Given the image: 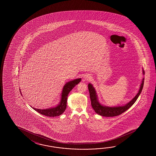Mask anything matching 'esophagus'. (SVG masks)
Returning a JSON list of instances; mask_svg holds the SVG:
<instances>
[{
	"label": "esophagus",
	"mask_w": 156,
	"mask_h": 156,
	"mask_svg": "<svg viewBox=\"0 0 156 156\" xmlns=\"http://www.w3.org/2000/svg\"><path fill=\"white\" fill-rule=\"evenodd\" d=\"M90 78H91V76H90V75L86 74V75H85L83 77V80H86V81H88V80H89L90 79Z\"/></svg>",
	"instance_id": "obj_1"
}]
</instances>
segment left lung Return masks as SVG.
<instances>
[{
    "mask_svg": "<svg viewBox=\"0 0 156 156\" xmlns=\"http://www.w3.org/2000/svg\"><path fill=\"white\" fill-rule=\"evenodd\" d=\"M143 75H144V71L142 69ZM144 78H143L142 83H140V86L139 87V91L136 94V96H134L129 102L126 103V104L121 105V106H108L104 105L100 103L98 97L97 95L96 90L94 88L93 85L89 83L88 84V89L89 91L91 103V106L93 107V109L96 112V114H99L101 116L105 117H112V116H118L121 114L125 112L126 110L129 109L135 103L136 100L139 97V95L142 92L143 87L144 85Z\"/></svg>",
    "mask_w": 156,
    "mask_h": 156,
    "instance_id": "obj_1",
    "label": "left lung"
}]
</instances>
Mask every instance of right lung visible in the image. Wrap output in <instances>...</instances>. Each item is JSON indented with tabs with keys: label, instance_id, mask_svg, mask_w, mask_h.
Segmentation results:
<instances>
[{
	"label": "right lung",
	"instance_id": "add662e5",
	"mask_svg": "<svg viewBox=\"0 0 156 156\" xmlns=\"http://www.w3.org/2000/svg\"><path fill=\"white\" fill-rule=\"evenodd\" d=\"M81 78L76 79L67 82L63 86L62 93H61V100L60 102L56 106L50 108L48 109H36L32 106H31V108H32L33 109L37 111L38 113H40L41 114H42L43 115L50 116V117L59 116L60 115H61L66 109L67 96L70 91H71L73 87L81 81ZM20 93L22 94V93L20 92Z\"/></svg>",
	"mask_w": 156,
	"mask_h": 156
}]
</instances>
